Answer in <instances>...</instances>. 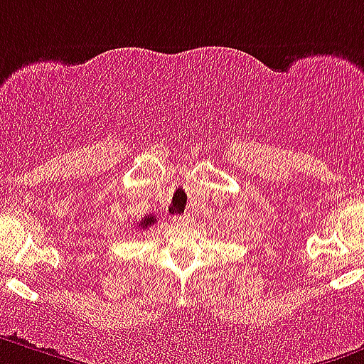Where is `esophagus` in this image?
I'll use <instances>...</instances> for the list:
<instances>
[{
	"mask_svg": "<svg viewBox=\"0 0 364 364\" xmlns=\"http://www.w3.org/2000/svg\"><path fill=\"white\" fill-rule=\"evenodd\" d=\"M172 221H174L176 225H185L186 218H183V215H174V219H172Z\"/></svg>",
	"mask_w": 364,
	"mask_h": 364,
	"instance_id": "34e87169",
	"label": "esophagus"
}]
</instances>
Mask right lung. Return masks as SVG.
Returning <instances> with one entry per match:
<instances>
[{"label":"right lung","instance_id":"obj_1","mask_svg":"<svg viewBox=\"0 0 364 364\" xmlns=\"http://www.w3.org/2000/svg\"><path fill=\"white\" fill-rule=\"evenodd\" d=\"M154 223H156V218H154L152 214L145 215V218H143L141 221L137 223V228H141V230H145V228H149L150 225H154Z\"/></svg>","mask_w":364,"mask_h":364}]
</instances>
